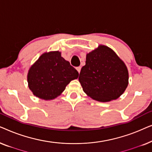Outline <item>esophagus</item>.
Returning a JSON list of instances; mask_svg holds the SVG:
<instances>
[{
    "label": "esophagus",
    "mask_w": 152,
    "mask_h": 152,
    "mask_svg": "<svg viewBox=\"0 0 152 152\" xmlns=\"http://www.w3.org/2000/svg\"><path fill=\"white\" fill-rule=\"evenodd\" d=\"M76 69H77V71H78L79 73H80V70H81V67H80V66H79V67H77Z\"/></svg>",
    "instance_id": "esophagus-1"
}]
</instances>
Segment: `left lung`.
<instances>
[{
	"instance_id": "obj_1",
	"label": "left lung",
	"mask_w": 152,
	"mask_h": 152,
	"mask_svg": "<svg viewBox=\"0 0 152 152\" xmlns=\"http://www.w3.org/2000/svg\"><path fill=\"white\" fill-rule=\"evenodd\" d=\"M79 81L83 91L99 102L118 98L128 86L129 73L123 61L111 48L100 45L86 55Z\"/></svg>"
}]
</instances>
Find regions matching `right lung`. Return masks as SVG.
Listing matches in <instances>:
<instances>
[{
    "label": "right lung",
    "mask_w": 152,
    "mask_h": 152,
    "mask_svg": "<svg viewBox=\"0 0 152 152\" xmlns=\"http://www.w3.org/2000/svg\"><path fill=\"white\" fill-rule=\"evenodd\" d=\"M79 76L78 72L58 51L43 54L31 66L28 74L29 88L39 98L53 99Z\"/></svg>",
    "instance_id": "1"
}]
</instances>
